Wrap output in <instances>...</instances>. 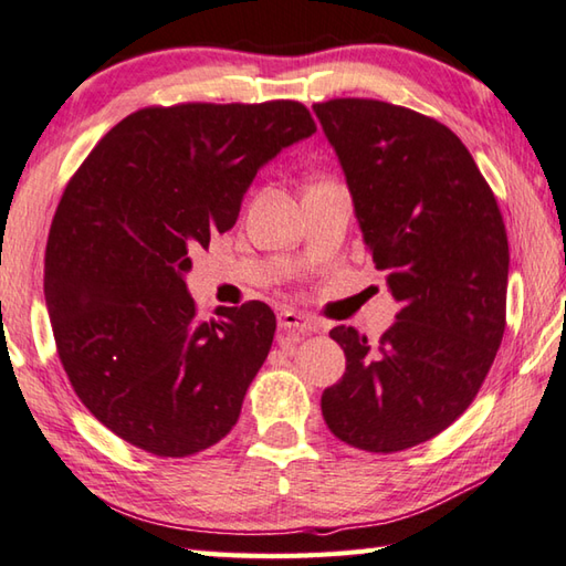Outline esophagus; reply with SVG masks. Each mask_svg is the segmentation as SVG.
Listing matches in <instances>:
<instances>
[{"label": "esophagus", "instance_id": "1", "mask_svg": "<svg viewBox=\"0 0 566 566\" xmlns=\"http://www.w3.org/2000/svg\"><path fill=\"white\" fill-rule=\"evenodd\" d=\"M279 327L281 329H293L297 335H311L319 327L313 317H307L297 311H283L279 317Z\"/></svg>", "mask_w": 566, "mask_h": 566}]
</instances>
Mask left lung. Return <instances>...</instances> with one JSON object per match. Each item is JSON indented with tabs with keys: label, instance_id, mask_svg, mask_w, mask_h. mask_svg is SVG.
<instances>
[{
	"label": "left lung",
	"instance_id": "left-lung-1",
	"mask_svg": "<svg viewBox=\"0 0 566 566\" xmlns=\"http://www.w3.org/2000/svg\"><path fill=\"white\" fill-rule=\"evenodd\" d=\"M343 167L361 239L401 305L369 345L355 327L343 379L323 391L327 429L369 453L433 439L461 416L505 333L507 233L458 135L433 117L367 98L315 103Z\"/></svg>",
	"mask_w": 566,
	"mask_h": 566
}]
</instances>
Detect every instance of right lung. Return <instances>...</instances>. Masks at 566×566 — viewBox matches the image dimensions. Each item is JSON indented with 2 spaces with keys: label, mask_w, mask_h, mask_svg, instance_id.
Masks as SVG:
<instances>
[{
  "label": "right lung",
  "mask_w": 566,
  "mask_h": 566,
  "mask_svg": "<svg viewBox=\"0 0 566 566\" xmlns=\"http://www.w3.org/2000/svg\"><path fill=\"white\" fill-rule=\"evenodd\" d=\"M313 133L295 101L143 108L73 175L49 231L46 307L71 387L123 441L185 458L239 421L275 315L251 301L197 317L189 253L229 231L259 169Z\"/></svg>",
  "instance_id": "1"
}]
</instances>
